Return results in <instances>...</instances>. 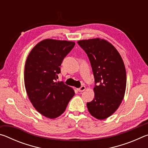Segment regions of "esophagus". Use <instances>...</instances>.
Returning <instances> with one entry per match:
<instances>
[{
  "label": "esophagus",
  "mask_w": 148,
  "mask_h": 148,
  "mask_svg": "<svg viewBox=\"0 0 148 148\" xmlns=\"http://www.w3.org/2000/svg\"><path fill=\"white\" fill-rule=\"evenodd\" d=\"M77 90L79 92H83L84 91H85V90H86V87H85V86H82L81 87H79V88L77 89Z\"/></svg>",
  "instance_id": "esophagus-1"
}]
</instances>
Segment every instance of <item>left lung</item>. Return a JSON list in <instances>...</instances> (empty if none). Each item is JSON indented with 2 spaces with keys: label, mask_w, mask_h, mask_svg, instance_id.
Here are the masks:
<instances>
[{
  "label": "left lung",
  "mask_w": 148,
  "mask_h": 148,
  "mask_svg": "<svg viewBox=\"0 0 148 148\" xmlns=\"http://www.w3.org/2000/svg\"><path fill=\"white\" fill-rule=\"evenodd\" d=\"M77 44L88 56L95 77V98L87 102L89 113L102 120L112 116L124 98L127 75L123 61L113 45L99 38Z\"/></svg>",
  "instance_id": "left-lung-1"
}]
</instances>
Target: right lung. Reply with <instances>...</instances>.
<instances>
[{"label":"right lung","mask_w":148,"mask_h":148,"mask_svg":"<svg viewBox=\"0 0 148 148\" xmlns=\"http://www.w3.org/2000/svg\"><path fill=\"white\" fill-rule=\"evenodd\" d=\"M74 45V42L45 39L27 57L24 72L27 93L34 108L47 118L61 116L75 94L72 87L56 82L62 60Z\"/></svg>","instance_id":"1"}]
</instances>
